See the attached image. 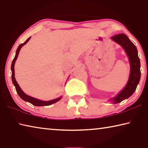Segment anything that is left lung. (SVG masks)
<instances>
[{"label": "left lung", "mask_w": 148, "mask_h": 148, "mask_svg": "<svg viewBox=\"0 0 148 148\" xmlns=\"http://www.w3.org/2000/svg\"><path fill=\"white\" fill-rule=\"evenodd\" d=\"M112 39L123 47L131 64V73L128 83L117 97L112 99L115 104H117L129 98L136 90L140 79V62L136 46L125 34H116L112 37Z\"/></svg>", "instance_id": "obj_1"}]
</instances>
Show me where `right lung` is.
<instances>
[{"instance_id":"right-lung-1","label":"right lung","mask_w":148,"mask_h":148,"mask_svg":"<svg viewBox=\"0 0 148 148\" xmlns=\"http://www.w3.org/2000/svg\"><path fill=\"white\" fill-rule=\"evenodd\" d=\"M30 38H31V37H29V38L27 40L24 42V43L20 44L19 47H17V51H16V56H15L14 59H13V61H12V66H11V70H12V82H13L14 85L15 86V87H16V91L17 92V94L19 95V96L21 97V98L24 100L25 101H27V102H29L30 103H31L32 104L34 105V106H49V105H51L52 104H54L56 103V102L59 101L60 99L61 98H57L56 99H54V100H52V101H40V100H38L36 99H34L33 97H29L28 95H27L25 92L22 91L21 89L20 88L19 86L17 84V82H16V78H15V74H14V64H15V62H16V59L17 58V57H18V54L19 53V51H20V49L21 48V47L25 45V44L27 43V42H28Z\"/></svg>"}]
</instances>
